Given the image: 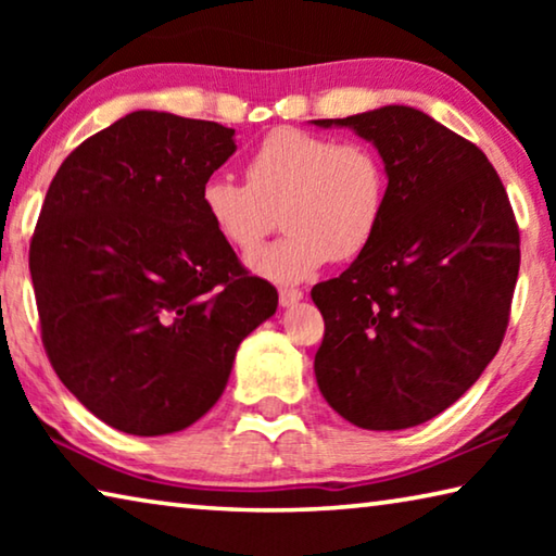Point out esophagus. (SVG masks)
Returning <instances> with one entry per match:
<instances>
[{"instance_id":"obj_1","label":"esophagus","mask_w":556,"mask_h":556,"mask_svg":"<svg viewBox=\"0 0 556 556\" xmlns=\"http://www.w3.org/2000/svg\"><path fill=\"white\" fill-rule=\"evenodd\" d=\"M301 299H304V294H301L299 289H279V304L285 308L296 306Z\"/></svg>"}]
</instances>
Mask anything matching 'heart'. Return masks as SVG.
Wrapping results in <instances>:
<instances>
[{
    "label": "heart",
    "mask_w": 556,
    "mask_h": 556,
    "mask_svg": "<svg viewBox=\"0 0 556 556\" xmlns=\"http://www.w3.org/2000/svg\"><path fill=\"white\" fill-rule=\"evenodd\" d=\"M244 174L248 184L211 176L201 186V211L223 242L250 252L281 208L287 238L248 257L260 277L299 285L333 257H357L380 232L388 174L370 147L279 127L252 149Z\"/></svg>",
    "instance_id": "1"
}]
</instances>
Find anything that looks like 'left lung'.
Wrapping results in <instances>:
<instances>
[{"label": "left lung", "instance_id": "1", "mask_svg": "<svg viewBox=\"0 0 556 556\" xmlns=\"http://www.w3.org/2000/svg\"><path fill=\"white\" fill-rule=\"evenodd\" d=\"M312 125L353 129L388 174L370 248L312 289L326 321L318 390L361 429L425 425L503 343L520 269L510 201L481 149L421 110L384 105Z\"/></svg>", "mask_w": 556, "mask_h": 556}]
</instances>
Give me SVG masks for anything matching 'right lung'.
Segmentation results:
<instances>
[{
  "mask_svg": "<svg viewBox=\"0 0 556 556\" xmlns=\"http://www.w3.org/2000/svg\"><path fill=\"white\" fill-rule=\"evenodd\" d=\"M235 129L137 110L61 164L29 269L55 375L88 412L135 437L191 427L235 353L277 312L201 211Z\"/></svg>",
  "mask_w": 556,
  "mask_h": 556,
  "instance_id": "right-lung-1",
  "label": "right lung"
}]
</instances>
